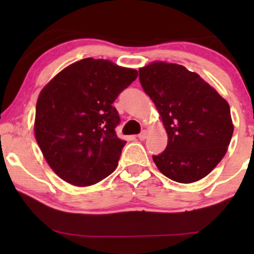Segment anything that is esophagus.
I'll list each match as a JSON object with an SVG mask.
<instances>
[{"label":"esophagus","mask_w":254,"mask_h":254,"mask_svg":"<svg viewBox=\"0 0 254 254\" xmlns=\"http://www.w3.org/2000/svg\"><path fill=\"white\" fill-rule=\"evenodd\" d=\"M137 137H138V138H140V140H141V141H143V140H144V138H145V137H147V131H145V130H143V131H141V133L137 135Z\"/></svg>","instance_id":"1"}]
</instances>
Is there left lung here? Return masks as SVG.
<instances>
[{
    "label": "left lung",
    "mask_w": 254,
    "mask_h": 254,
    "mask_svg": "<svg viewBox=\"0 0 254 254\" xmlns=\"http://www.w3.org/2000/svg\"><path fill=\"white\" fill-rule=\"evenodd\" d=\"M168 133V145L152 156L163 175L177 183L202 179L224 157L234 133L230 106L196 72L156 61L138 69Z\"/></svg>",
    "instance_id": "left-lung-1"
}]
</instances>
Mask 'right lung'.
I'll use <instances>...</instances> for the list:
<instances>
[{"label":"right lung","mask_w":254,"mask_h":254,"mask_svg":"<svg viewBox=\"0 0 254 254\" xmlns=\"http://www.w3.org/2000/svg\"><path fill=\"white\" fill-rule=\"evenodd\" d=\"M136 77L135 69L86 58L68 65L41 90L34 135L61 179L90 186L116 170L126 141L117 136L120 117L112 104Z\"/></svg>","instance_id":"1"}]
</instances>
